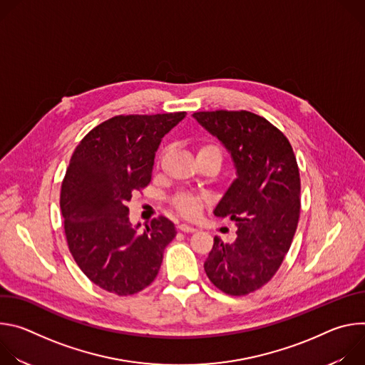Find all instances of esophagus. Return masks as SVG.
<instances>
[{
	"label": "esophagus",
	"mask_w": 365,
	"mask_h": 365,
	"mask_svg": "<svg viewBox=\"0 0 365 365\" xmlns=\"http://www.w3.org/2000/svg\"><path fill=\"white\" fill-rule=\"evenodd\" d=\"M178 228H179L180 231H183V232H195V231H196V228H195V227L187 225V224H180Z\"/></svg>",
	"instance_id": "obj_1"
}]
</instances>
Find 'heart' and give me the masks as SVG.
I'll use <instances>...</instances> for the list:
<instances>
[{
    "label": "heart",
    "instance_id": "obj_1",
    "mask_svg": "<svg viewBox=\"0 0 365 365\" xmlns=\"http://www.w3.org/2000/svg\"><path fill=\"white\" fill-rule=\"evenodd\" d=\"M203 151H214L217 153L220 158H221V151L217 145H205L199 150V153H203ZM200 200L202 197L199 196H195L192 193H180L176 196L175 199V205L178 207V211L185 215V217H196L199 214V210H200Z\"/></svg>",
    "mask_w": 365,
    "mask_h": 365
}]
</instances>
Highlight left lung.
Returning a JSON list of instances; mask_svg holds the SVG:
<instances>
[{"mask_svg": "<svg viewBox=\"0 0 365 365\" xmlns=\"http://www.w3.org/2000/svg\"><path fill=\"white\" fill-rule=\"evenodd\" d=\"M230 153L237 178L217 203L215 217L235 221L237 238L214 247L203 264L224 293L248 294L264 286L287 254L300 212V178L293 148L266 118L248 111L192 115Z\"/></svg>", "mask_w": 365, "mask_h": 365, "instance_id": "1", "label": "left lung"}]
</instances>
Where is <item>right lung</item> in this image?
<instances>
[{
	"mask_svg": "<svg viewBox=\"0 0 365 365\" xmlns=\"http://www.w3.org/2000/svg\"><path fill=\"white\" fill-rule=\"evenodd\" d=\"M186 113L118 115L91 130L66 170L61 210L69 250L85 276L118 296L138 293L159 273L175 224L133 225L127 202L150 183L162 138Z\"/></svg>",
	"mask_w": 365,
	"mask_h": 365,
	"instance_id": "obj_1",
	"label": "right lung"
}]
</instances>
